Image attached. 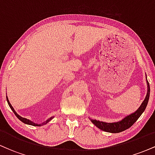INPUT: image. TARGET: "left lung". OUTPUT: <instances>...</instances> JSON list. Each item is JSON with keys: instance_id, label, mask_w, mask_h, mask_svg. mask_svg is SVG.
I'll use <instances>...</instances> for the list:
<instances>
[{"instance_id": "1", "label": "left lung", "mask_w": 155, "mask_h": 155, "mask_svg": "<svg viewBox=\"0 0 155 155\" xmlns=\"http://www.w3.org/2000/svg\"><path fill=\"white\" fill-rule=\"evenodd\" d=\"M147 84H148V92H147V95L146 96L145 100L143 101L142 104L140 105V106L138 108V110L136 112L131 114L129 116L124 117L123 120L120 121V122H113V123H106V122H100V121H97L95 120H92L91 121L92 123L95 124L96 127H97L99 129L102 130L113 133H120L130 127L140 117L142 113L144 111L145 108L147 107V104H148L149 95H150V87H149L148 81H147Z\"/></svg>"}]
</instances>
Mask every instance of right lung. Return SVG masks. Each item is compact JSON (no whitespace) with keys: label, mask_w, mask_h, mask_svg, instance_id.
<instances>
[{"label":"right lung","mask_w":155,"mask_h":155,"mask_svg":"<svg viewBox=\"0 0 155 155\" xmlns=\"http://www.w3.org/2000/svg\"><path fill=\"white\" fill-rule=\"evenodd\" d=\"M6 100H7V102H8V106H9V107L11 108V109H12V111H13L14 113H15V114L16 115V117H17V118H18L19 120L22 121V122H24V123L28 124H30V125H33V126H41V125H44V124H45L48 123V122H49V121H50V120H51V119H53V117H50V118H49V119H48V120H47V121H45V122H44L43 123L39 124H35V123H34V122H32V121L29 120H28V119H26V118H23V117H22L19 116V115L18 114H17V112H16V111H15V109H14V108L12 107V105H11V104L9 103V101H8V97H6Z\"/></svg>","instance_id":"1"}]
</instances>
